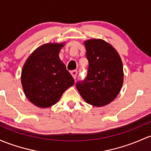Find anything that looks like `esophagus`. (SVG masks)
<instances>
[{"instance_id": "obj_1", "label": "esophagus", "mask_w": 151, "mask_h": 151, "mask_svg": "<svg viewBox=\"0 0 151 151\" xmlns=\"http://www.w3.org/2000/svg\"><path fill=\"white\" fill-rule=\"evenodd\" d=\"M70 73H71V75H72L73 77V78H76V76H77V74H78L77 71L72 70V71H70Z\"/></svg>"}]
</instances>
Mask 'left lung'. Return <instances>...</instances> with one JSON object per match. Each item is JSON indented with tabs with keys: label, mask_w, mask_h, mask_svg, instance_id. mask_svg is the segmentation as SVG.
<instances>
[{
	"label": "left lung",
	"mask_w": 151,
	"mask_h": 151,
	"mask_svg": "<svg viewBox=\"0 0 151 151\" xmlns=\"http://www.w3.org/2000/svg\"><path fill=\"white\" fill-rule=\"evenodd\" d=\"M84 43L88 68L85 78L76 86L89 104L105 106L116 98L122 86V63L116 50L104 40L93 39Z\"/></svg>",
	"instance_id": "left-lung-1"
}]
</instances>
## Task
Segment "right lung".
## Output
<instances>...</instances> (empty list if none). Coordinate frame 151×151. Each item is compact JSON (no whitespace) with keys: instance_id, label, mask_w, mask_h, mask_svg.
Here are the masks:
<instances>
[{"instance_id":"right-lung-1","label":"right lung","mask_w":151,"mask_h":151,"mask_svg":"<svg viewBox=\"0 0 151 151\" xmlns=\"http://www.w3.org/2000/svg\"><path fill=\"white\" fill-rule=\"evenodd\" d=\"M64 44H45L29 57L22 71V84L27 99L41 108L52 106L74 79L59 58Z\"/></svg>"}]
</instances>
